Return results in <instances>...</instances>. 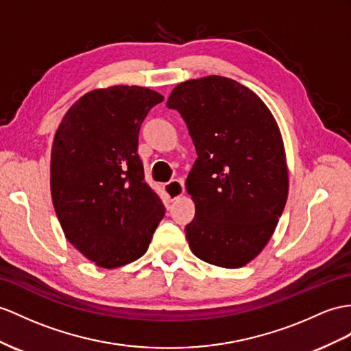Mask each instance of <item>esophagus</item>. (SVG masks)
Wrapping results in <instances>:
<instances>
[{
  "label": "esophagus",
  "instance_id": "esophagus-1",
  "mask_svg": "<svg viewBox=\"0 0 351 351\" xmlns=\"http://www.w3.org/2000/svg\"><path fill=\"white\" fill-rule=\"evenodd\" d=\"M164 189H165V193L168 195V198L171 201H176L177 198H180V196L184 193L183 178H174V180L165 183Z\"/></svg>",
  "mask_w": 351,
  "mask_h": 351
}]
</instances>
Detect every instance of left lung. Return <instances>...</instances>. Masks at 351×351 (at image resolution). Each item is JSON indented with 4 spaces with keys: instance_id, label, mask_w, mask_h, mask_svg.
<instances>
[{
    "instance_id": "1",
    "label": "left lung",
    "mask_w": 351,
    "mask_h": 351,
    "mask_svg": "<svg viewBox=\"0 0 351 351\" xmlns=\"http://www.w3.org/2000/svg\"><path fill=\"white\" fill-rule=\"evenodd\" d=\"M196 149L186 180L195 217L186 225L192 253L221 268H240L267 245L285 210L289 176L274 116L253 90L207 75L171 92Z\"/></svg>"
}]
</instances>
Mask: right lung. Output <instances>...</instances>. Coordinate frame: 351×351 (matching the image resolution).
Masks as SVG:
<instances>
[{
    "mask_svg": "<svg viewBox=\"0 0 351 351\" xmlns=\"http://www.w3.org/2000/svg\"><path fill=\"white\" fill-rule=\"evenodd\" d=\"M162 101L141 86L90 90L55 134L50 192L56 216L66 240L98 267L141 258L165 215L136 153L141 123Z\"/></svg>",
    "mask_w": 351,
    "mask_h": 351,
    "instance_id": "obj_1",
    "label": "right lung"
}]
</instances>
